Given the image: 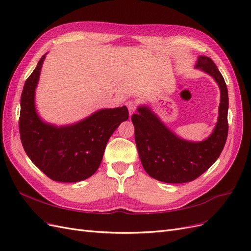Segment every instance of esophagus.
Here are the masks:
<instances>
[{"instance_id":"1","label":"esophagus","mask_w":251,"mask_h":251,"mask_svg":"<svg viewBox=\"0 0 251 251\" xmlns=\"http://www.w3.org/2000/svg\"><path fill=\"white\" fill-rule=\"evenodd\" d=\"M126 106L128 107V110H129V115H132L133 111L135 110L136 108V102L133 101V100H129L126 102Z\"/></svg>"}]
</instances>
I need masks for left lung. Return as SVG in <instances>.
<instances>
[{"instance_id":"obj_1","label":"left lung","mask_w":251,"mask_h":251,"mask_svg":"<svg viewBox=\"0 0 251 251\" xmlns=\"http://www.w3.org/2000/svg\"><path fill=\"white\" fill-rule=\"evenodd\" d=\"M196 68L211 75L220 89L217 124L205 141L182 140L148 106H138V113L131 117L144 169L152 178L161 182L186 183L196 180L217 160L226 142L228 94L225 78L215 63L205 55H200Z\"/></svg>"}]
</instances>
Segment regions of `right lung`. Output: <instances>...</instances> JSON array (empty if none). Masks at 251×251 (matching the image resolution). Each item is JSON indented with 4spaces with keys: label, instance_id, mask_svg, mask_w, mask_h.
Segmentation results:
<instances>
[{
    "label": "right lung",
    "instance_id": "right-lung-1",
    "mask_svg": "<svg viewBox=\"0 0 251 251\" xmlns=\"http://www.w3.org/2000/svg\"><path fill=\"white\" fill-rule=\"evenodd\" d=\"M45 54L25 80L22 93V144L32 162L51 180L79 182L98 170L109 137L128 119V109L103 108L68 126L44 122L36 111L35 91Z\"/></svg>",
    "mask_w": 251,
    "mask_h": 251
}]
</instances>
